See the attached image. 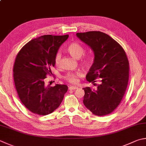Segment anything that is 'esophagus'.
Returning a JSON list of instances; mask_svg holds the SVG:
<instances>
[{
  "mask_svg": "<svg viewBox=\"0 0 146 146\" xmlns=\"http://www.w3.org/2000/svg\"><path fill=\"white\" fill-rule=\"evenodd\" d=\"M78 88L77 86H69L68 87V90H75L76 89H78Z\"/></svg>",
  "mask_w": 146,
  "mask_h": 146,
  "instance_id": "34e87169",
  "label": "esophagus"
}]
</instances>
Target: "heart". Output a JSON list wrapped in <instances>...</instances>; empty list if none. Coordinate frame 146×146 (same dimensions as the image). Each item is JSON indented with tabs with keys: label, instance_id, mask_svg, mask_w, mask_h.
Here are the masks:
<instances>
[{
	"label": "heart",
	"instance_id": "1",
	"mask_svg": "<svg viewBox=\"0 0 146 146\" xmlns=\"http://www.w3.org/2000/svg\"><path fill=\"white\" fill-rule=\"evenodd\" d=\"M67 51L72 57L76 59H79L84 53V49L79 43L72 42L68 46ZM61 54L57 53L54 56V64L56 67H60L61 64ZM92 62V58L89 56H86L81 59V64L84 67H88ZM82 76V72L80 70L74 71V72H68L64 76L65 80L72 84H77L79 82V78Z\"/></svg>",
	"mask_w": 146,
	"mask_h": 146
}]
</instances>
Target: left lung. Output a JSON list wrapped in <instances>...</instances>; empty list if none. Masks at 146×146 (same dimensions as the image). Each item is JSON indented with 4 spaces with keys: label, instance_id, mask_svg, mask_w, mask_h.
<instances>
[{
    "label": "left lung",
    "instance_id": "obj_1",
    "mask_svg": "<svg viewBox=\"0 0 146 146\" xmlns=\"http://www.w3.org/2000/svg\"><path fill=\"white\" fill-rule=\"evenodd\" d=\"M76 35L92 49L95 54L94 62L86 78L97 87L84 88L83 103L97 116L111 114L119 105L128 86L127 56L122 46L105 33L90 31ZM97 81L100 82L99 84L94 83Z\"/></svg>",
    "mask_w": 146,
    "mask_h": 146
}]
</instances>
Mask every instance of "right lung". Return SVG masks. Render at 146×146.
Segmentation results:
<instances>
[{
    "mask_svg": "<svg viewBox=\"0 0 146 146\" xmlns=\"http://www.w3.org/2000/svg\"><path fill=\"white\" fill-rule=\"evenodd\" d=\"M68 35H45L32 39L16 55L13 67L16 90L22 104L41 116L53 112L61 104L68 87L46 86L45 79L54 67V56Z\"/></svg>",
    "mask_w": 146,
    "mask_h": 146,
    "instance_id": "1",
    "label": "right lung"
}]
</instances>
